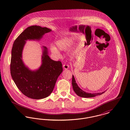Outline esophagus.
Returning a JSON list of instances; mask_svg holds the SVG:
<instances>
[{"label":"esophagus","instance_id":"1","mask_svg":"<svg viewBox=\"0 0 130 130\" xmlns=\"http://www.w3.org/2000/svg\"><path fill=\"white\" fill-rule=\"evenodd\" d=\"M63 69H64V70H67V69L69 68V65H68L64 64L63 66Z\"/></svg>","mask_w":130,"mask_h":130}]
</instances>
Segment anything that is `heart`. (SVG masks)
Here are the masks:
<instances>
[{
    "instance_id": "b5f03b06",
    "label": "heart",
    "mask_w": 130,
    "mask_h": 130,
    "mask_svg": "<svg viewBox=\"0 0 130 130\" xmlns=\"http://www.w3.org/2000/svg\"><path fill=\"white\" fill-rule=\"evenodd\" d=\"M74 43V41L73 38L70 37H65L61 38L56 41V47L58 49L60 50H66L71 47ZM50 50L51 52L56 54L59 55V52L55 46L53 45H51L50 46ZM69 55L70 56H73V52L70 51L69 52Z\"/></svg>"
}]
</instances>
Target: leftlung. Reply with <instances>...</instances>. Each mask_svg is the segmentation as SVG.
<instances>
[{"label":"left lung","mask_w":130,"mask_h":130,"mask_svg":"<svg viewBox=\"0 0 130 130\" xmlns=\"http://www.w3.org/2000/svg\"><path fill=\"white\" fill-rule=\"evenodd\" d=\"M72 83V86H73V90H74V92L76 93V94L78 96H80L82 98H93V97H95L97 95H101V94L105 92L104 91V92H103L101 93H87V92L84 91L83 90L81 89L78 86V85L77 84L75 79L74 78V75H73Z\"/></svg>","instance_id":"1"}]
</instances>
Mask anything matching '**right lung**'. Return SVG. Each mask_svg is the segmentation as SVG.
Instances as JSON below:
<instances>
[{
    "label": "right lung",
    "instance_id": "obj_1",
    "mask_svg": "<svg viewBox=\"0 0 130 130\" xmlns=\"http://www.w3.org/2000/svg\"><path fill=\"white\" fill-rule=\"evenodd\" d=\"M52 31L47 27L31 26L26 28L13 44L10 71L12 79L19 90L32 99H42L52 93L56 82L63 71L62 63L50 58L47 47L43 46L41 66L31 70L22 59L26 41H39L44 35Z\"/></svg>",
    "mask_w": 130,
    "mask_h": 130
}]
</instances>
